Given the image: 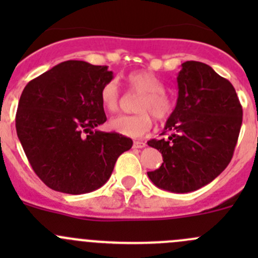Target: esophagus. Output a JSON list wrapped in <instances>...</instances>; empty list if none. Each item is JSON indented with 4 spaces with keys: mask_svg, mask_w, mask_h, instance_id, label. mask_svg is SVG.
Wrapping results in <instances>:
<instances>
[{
    "mask_svg": "<svg viewBox=\"0 0 258 258\" xmlns=\"http://www.w3.org/2000/svg\"><path fill=\"white\" fill-rule=\"evenodd\" d=\"M144 147H146L145 142H140V141L134 142V148H144Z\"/></svg>",
    "mask_w": 258,
    "mask_h": 258,
    "instance_id": "esophagus-1",
    "label": "esophagus"
}]
</instances>
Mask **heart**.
Instances as JSON below:
<instances>
[{
	"label": "heart",
	"mask_w": 258,
	"mask_h": 258,
	"mask_svg": "<svg viewBox=\"0 0 258 258\" xmlns=\"http://www.w3.org/2000/svg\"><path fill=\"white\" fill-rule=\"evenodd\" d=\"M127 85L131 93L140 96L137 101V114L132 116H116L111 119L110 124L114 131L124 136H145L153 126V116L157 119H165L172 112L173 103L170 96L165 92L166 87L160 79L147 71H135L127 76ZM122 95L118 82L111 80L101 90V102L108 112H117L121 106Z\"/></svg>",
	"instance_id": "1"
}]
</instances>
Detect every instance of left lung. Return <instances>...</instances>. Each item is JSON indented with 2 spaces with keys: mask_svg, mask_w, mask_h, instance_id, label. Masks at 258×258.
I'll use <instances>...</instances> for the list:
<instances>
[{
  "mask_svg": "<svg viewBox=\"0 0 258 258\" xmlns=\"http://www.w3.org/2000/svg\"><path fill=\"white\" fill-rule=\"evenodd\" d=\"M176 107L165 124L168 139L148 146L163 162L147 172L155 186L187 194L206 186L230 163L242 124V106L228 80L197 61L182 63Z\"/></svg>",
  "mask_w": 258,
  "mask_h": 258,
  "instance_id": "left-lung-1",
  "label": "left lung"
}]
</instances>
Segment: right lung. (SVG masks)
I'll return each mask as SVG.
<instances>
[{
  "label": "right lung",
  "mask_w": 258,
  "mask_h": 258,
  "mask_svg": "<svg viewBox=\"0 0 258 258\" xmlns=\"http://www.w3.org/2000/svg\"><path fill=\"white\" fill-rule=\"evenodd\" d=\"M113 79L107 66L64 61L22 91L16 131L33 171L54 191L81 195L108 181L132 140L96 127L106 122L101 90Z\"/></svg>",
  "instance_id": "right-lung-1"
}]
</instances>
